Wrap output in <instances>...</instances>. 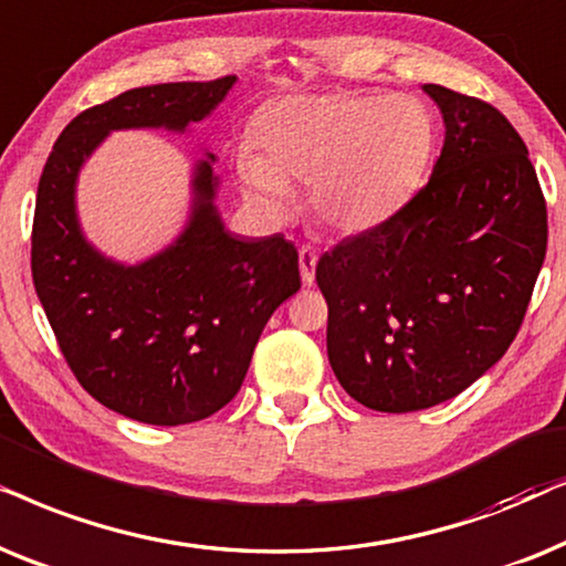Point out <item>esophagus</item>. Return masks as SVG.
<instances>
[{"label":"esophagus","mask_w":566,"mask_h":566,"mask_svg":"<svg viewBox=\"0 0 566 566\" xmlns=\"http://www.w3.org/2000/svg\"><path fill=\"white\" fill-rule=\"evenodd\" d=\"M315 263H318V255L311 248H303L300 251V276H303V284H307V287L315 282Z\"/></svg>","instance_id":"1"}]
</instances>
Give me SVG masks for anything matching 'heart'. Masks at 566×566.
I'll return each instance as SVG.
<instances>
[{
    "instance_id": "b5f03b06",
    "label": "heart",
    "mask_w": 566,
    "mask_h": 566,
    "mask_svg": "<svg viewBox=\"0 0 566 566\" xmlns=\"http://www.w3.org/2000/svg\"><path fill=\"white\" fill-rule=\"evenodd\" d=\"M240 149L238 180L269 220L295 207L307 184L311 212L331 230L370 232L411 205L437 155V118L417 95H297L271 103Z\"/></svg>"
}]
</instances>
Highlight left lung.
<instances>
[{
  "instance_id": "8db88e82",
  "label": "left lung",
  "mask_w": 566,
  "mask_h": 566,
  "mask_svg": "<svg viewBox=\"0 0 566 566\" xmlns=\"http://www.w3.org/2000/svg\"><path fill=\"white\" fill-rule=\"evenodd\" d=\"M421 90L446 124L432 178L394 220L315 266L334 375L388 413L455 398L494 367L546 255V201L510 120L442 85Z\"/></svg>"
}]
</instances>
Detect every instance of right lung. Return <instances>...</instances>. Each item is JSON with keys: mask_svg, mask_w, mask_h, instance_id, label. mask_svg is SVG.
<instances>
[{"mask_svg": "<svg viewBox=\"0 0 566 566\" xmlns=\"http://www.w3.org/2000/svg\"><path fill=\"white\" fill-rule=\"evenodd\" d=\"M235 82L134 87L82 111L38 184L33 284L59 349L95 401L145 424H191L235 398L271 313L300 290L297 251L279 232L248 238L224 228L212 153L191 168L184 228L137 263L90 243L77 180L113 132L188 134Z\"/></svg>", "mask_w": 566, "mask_h": 566, "instance_id": "right-lung-1", "label": "right lung"}]
</instances>
